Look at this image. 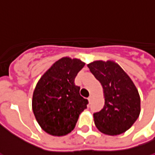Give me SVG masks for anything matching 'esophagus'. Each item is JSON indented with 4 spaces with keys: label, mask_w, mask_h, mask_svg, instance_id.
<instances>
[{
    "label": "esophagus",
    "mask_w": 155,
    "mask_h": 155,
    "mask_svg": "<svg viewBox=\"0 0 155 155\" xmlns=\"http://www.w3.org/2000/svg\"><path fill=\"white\" fill-rule=\"evenodd\" d=\"M91 100H92V96H90L88 97V101H89V102H90V103H91Z\"/></svg>",
    "instance_id": "esophagus-1"
}]
</instances>
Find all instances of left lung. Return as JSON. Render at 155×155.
Wrapping results in <instances>:
<instances>
[{
    "label": "left lung",
    "mask_w": 155,
    "mask_h": 155,
    "mask_svg": "<svg viewBox=\"0 0 155 155\" xmlns=\"http://www.w3.org/2000/svg\"><path fill=\"white\" fill-rule=\"evenodd\" d=\"M100 81L105 105L94 113L97 129L107 135L123 134L133 126L140 114V96L128 74L113 60H96L87 64Z\"/></svg>",
    "instance_id": "obj_1"
}]
</instances>
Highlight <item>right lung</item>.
Masks as SVG:
<instances>
[{
    "mask_svg": "<svg viewBox=\"0 0 155 155\" xmlns=\"http://www.w3.org/2000/svg\"><path fill=\"white\" fill-rule=\"evenodd\" d=\"M85 64L81 59L63 57L38 81L32 107L37 122L47 134H70L86 108L88 101L80 95V87L74 85V78Z\"/></svg>",
    "mask_w": 155,
    "mask_h": 155,
    "instance_id": "right-lung-1",
    "label": "right lung"
}]
</instances>
